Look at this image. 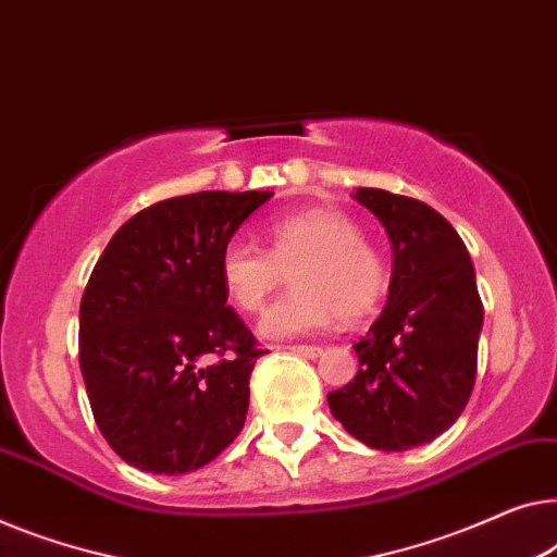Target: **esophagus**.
I'll return each mask as SVG.
<instances>
[{"label": "esophagus", "instance_id": "obj_1", "mask_svg": "<svg viewBox=\"0 0 557 557\" xmlns=\"http://www.w3.org/2000/svg\"><path fill=\"white\" fill-rule=\"evenodd\" d=\"M288 351H294V354H298V357H309V359H317V357H321V346H313V344H296V346H286Z\"/></svg>", "mask_w": 557, "mask_h": 557}]
</instances>
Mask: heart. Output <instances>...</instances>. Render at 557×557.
Listing matches in <instances>:
<instances>
[{
  "label": "heart",
  "instance_id": "obj_1",
  "mask_svg": "<svg viewBox=\"0 0 557 557\" xmlns=\"http://www.w3.org/2000/svg\"><path fill=\"white\" fill-rule=\"evenodd\" d=\"M219 273L225 294L246 313L263 311L292 273L296 288L261 321V332L271 338L321 332L334 317L364 319L386 286L379 253L359 225L336 211L281 215L269 225V251L253 240L231 238Z\"/></svg>",
  "mask_w": 557,
  "mask_h": 557
}]
</instances>
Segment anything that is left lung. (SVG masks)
<instances>
[{
  "label": "left lung",
  "mask_w": 557,
  "mask_h": 557,
  "mask_svg": "<svg viewBox=\"0 0 557 557\" xmlns=\"http://www.w3.org/2000/svg\"><path fill=\"white\" fill-rule=\"evenodd\" d=\"M394 248L389 298L354 344L359 372L329 392V409L364 445L401 453L457 422L478 374L482 301L467 246L422 200L359 188Z\"/></svg>",
  "instance_id": "8db88e82"
}]
</instances>
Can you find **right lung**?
<instances>
[{
	"label": "right lung",
	"instance_id": "add662e5",
	"mask_svg": "<svg viewBox=\"0 0 557 557\" xmlns=\"http://www.w3.org/2000/svg\"><path fill=\"white\" fill-rule=\"evenodd\" d=\"M269 190H200L120 225L79 301V369L92 417L127 465L183 474L219 457L248 412L263 357L219 261Z\"/></svg>",
	"mask_w": 557,
	"mask_h": 557
}]
</instances>
